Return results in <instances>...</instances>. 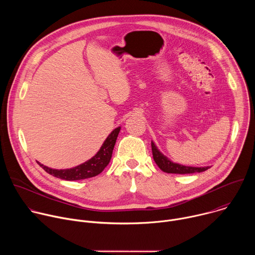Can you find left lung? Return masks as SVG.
Masks as SVG:
<instances>
[{"label":"left lung","instance_id":"1","mask_svg":"<svg viewBox=\"0 0 255 255\" xmlns=\"http://www.w3.org/2000/svg\"><path fill=\"white\" fill-rule=\"evenodd\" d=\"M151 148L153 159L158 167L167 173H179V174H187V173H195V172H202L210 168V166H203V167H196V166H187L179 163H175L171 161L168 157H166L151 141Z\"/></svg>","mask_w":255,"mask_h":255}]
</instances>
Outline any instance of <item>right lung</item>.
<instances>
[{
  "label": "right lung",
  "mask_w": 255,
  "mask_h": 255,
  "mask_svg": "<svg viewBox=\"0 0 255 255\" xmlns=\"http://www.w3.org/2000/svg\"><path fill=\"white\" fill-rule=\"evenodd\" d=\"M120 130L121 127H117L116 129H114L106 138V140L102 144L100 150L91 159L76 167L67 169H54L45 166L38 161L37 162L46 172L60 179L80 180L96 176L99 173H101L104 170V168L109 164V162H110Z\"/></svg>",
  "instance_id": "right-lung-1"
}]
</instances>
